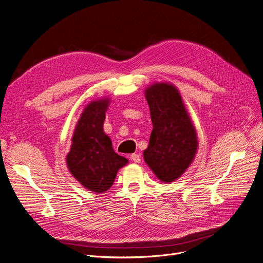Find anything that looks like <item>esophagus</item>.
Segmentation results:
<instances>
[{"instance_id": "obj_1", "label": "esophagus", "mask_w": 263, "mask_h": 263, "mask_svg": "<svg viewBox=\"0 0 263 263\" xmlns=\"http://www.w3.org/2000/svg\"><path fill=\"white\" fill-rule=\"evenodd\" d=\"M131 160H133L135 163H140V161H141L140 155H138V154H132V155H131Z\"/></svg>"}]
</instances>
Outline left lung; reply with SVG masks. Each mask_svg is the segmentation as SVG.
<instances>
[{"instance_id": "1", "label": "left lung", "mask_w": 263, "mask_h": 263, "mask_svg": "<svg viewBox=\"0 0 263 263\" xmlns=\"http://www.w3.org/2000/svg\"><path fill=\"white\" fill-rule=\"evenodd\" d=\"M153 131L143 157L161 182L179 179L195 159L198 138L177 86L156 82L146 87Z\"/></svg>"}]
</instances>
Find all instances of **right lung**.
<instances>
[{"label": "right lung", "mask_w": 263, "mask_h": 263, "mask_svg": "<svg viewBox=\"0 0 263 263\" xmlns=\"http://www.w3.org/2000/svg\"><path fill=\"white\" fill-rule=\"evenodd\" d=\"M110 100L103 97L85 106L78 120L66 163L72 177L93 193H104L115 181L117 172L129 160L117 154L103 124Z\"/></svg>", "instance_id": "right-lung-1"}]
</instances>
